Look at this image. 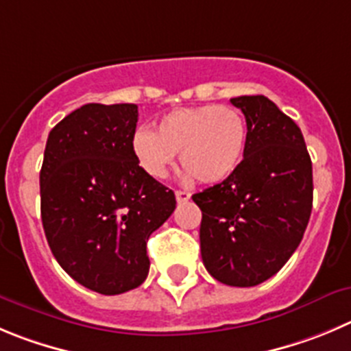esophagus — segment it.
Returning a JSON list of instances; mask_svg holds the SVG:
<instances>
[{"instance_id": "1", "label": "esophagus", "mask_w": 351, "mask_h": 351, "mask_svg": "<svg viewBox=\"0 0 351 351\" xmlns=\"http://www.w3.org/2000/svg\"><path fill=\"white\" fill-rule=\"evenodd\" d=\"M175 195H176V201H178L180 204H183V202H189V201H191V192H186V191H176Z\"/></svg>"}]
</instances>
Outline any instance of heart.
Wrapping results in <instances>:
<instances>
[{
  "instance_id": "heart-1",
  "label": "heart",
  "mask_w": 351,
  "mask_h": 351,
  "mask_svg": "<svg viewBox=\"0 0 351 351\" xmlns=\"http://www.w3.org/2000/svg\"><path fill=\"white\" fill-rule=\"evenodd\" d=\"M247 123L230 106H197L171 110L157 123L156 133L138 130L131 149L152 178H165L180 152L189 175L202 183H218L244 159Z\"/></svg>"
}]
</instances>
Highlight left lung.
I'll return each instance as SVG.
<instances>
[{
    "label": "left lung",
    "mask_w": 351,
    "mask_h": 351,
    "mask_svg": "<svg viewBox=\"0 0 351 351\" xmlns=\"http://www.w3.org/2000/svg\"><path fill=\"white\" fill-rule=\"evenodd\" d=\"M247 123L239 168L192 195L202 211L201 256L218 282L253 287L286 265L308 225L312 160L301 130L263 95L232 98Z\"/></svg>",
    "instance_id": "obj_1"
}]
</instances>
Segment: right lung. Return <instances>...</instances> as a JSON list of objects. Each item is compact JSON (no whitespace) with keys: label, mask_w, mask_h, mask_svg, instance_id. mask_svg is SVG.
Returning <instances> with one entry per match:
<instances>
[{"label":"right lung","mask_w":351,"mask_h":351,"mask_svg":"<svg viewBox=\"0 0 351 351\" xmlns=\"http://www.w3.org/2000/svg\"><path fill=\"white\" fill-rule=\"evenodd\" d=\"M138 107L86 104L50 131L39 191L55 260L81 286L121 294L149 275L147 241L176 199L131 149Z\"/></svg>","instance_id":"obj_1"}]
</instances>
